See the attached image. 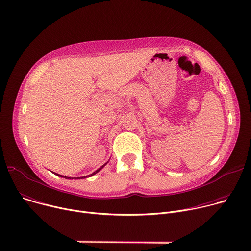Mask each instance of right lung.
Listing matches in <instances>:
<instances>
[{"mask_svg": "<svg viewBox=\"0 0 251 251\" xmlns=\"http://www.w3.org/2000/svg\"><path fill=\"white\" fill-rule=\"evenodd\" d=\"M101 168H103V166H102V167H101ZM101 168H100V169H99V170H97V171H95V172H94V173H93V174H91V175H90V176H93V175H94V174H96V173H97V172H99V171H100V170H101ZM57 176H61V175H57ZM64 177H65V178H68V177H66V176H64ZM83 177H86V176H82V178H83ZM77 178H79V177H77Z\"/></svg>", "mask_w": 251, "mask_h": 251, "instance_id": "add662e5", "label": "right lung"}]
</instances>
